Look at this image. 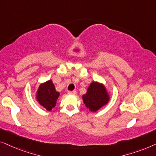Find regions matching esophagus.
<instances>
[{
	"label": "esophagus",
	"instance_id": "34e87169",
	"mask_svg": "<svg viewBox=\"0 0 156 156\" xmlns=\"http://www.w3.org/2000/svg\"><path fill=\"white\" fill-rule=\"evenodd\" d=\"M76 90H72V91H68V94H76Z\"/></svg>",
	"mask_w": 156,
	"mask_h": 156
}]
</instances>
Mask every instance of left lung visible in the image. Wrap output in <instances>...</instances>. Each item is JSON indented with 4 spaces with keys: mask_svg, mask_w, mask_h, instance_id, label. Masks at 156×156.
<instances>
[{
    "mask_svg": "<svg viewBox=\"0 0 156 156\" xmlns=\"http://www.w3.org/2000/svg\"><path fill=\"white\" fill-rule=\"evenodd\" d=\"M83 100L87 108L95 112L106 104L109 98L105 86L97 82H93L88 87Z\"/></svg>",
    "mask_w": 156,
    "mask_h": 156,
    "instance_id": "left-lung-1",
    "label": "left lung"
}]
</instances>
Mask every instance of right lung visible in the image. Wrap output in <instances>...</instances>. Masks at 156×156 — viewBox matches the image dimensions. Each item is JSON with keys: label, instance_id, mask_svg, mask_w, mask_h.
Listing matches in <instances>:
<instances>
[{"label": "right lung", "instance_id": "add662e5", "mask_svg": "<svg viewBox=\"0 0 156 156\" xmlns=\"http://www.w3.org/2000/svg\"><path fill=\"white\" fill-rule=\"evenodd\" d=\"M59 93L55 90L52 80H48L39 86L37 100L39 103L48 111H51L55 106Z\"/></svg>", "mask_w": 156, "mask_h": 156}]
</instances>
